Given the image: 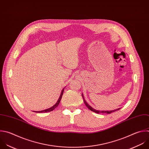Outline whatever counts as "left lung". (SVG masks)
<instances>
[{"instance_id":"8db88e82","label":"left lung","mask_w":149,"mask_h":149,"mask_svg":"<svg viewBox=\"0 0 149 149\" xmlns=\"http://www.w3.org/2000/svg\"><path fill=\"white\" fill-rule=\"evenodd\" d=\"M82 97H83V100H84V104H85V105L87 107V108L89 109V110H91V111H92V112H95V113H108V114H109V113H112V112H115V111H118V110H119L120 108H119V109H115V110H113V111H97V110H95V109H94L93 108H92L90 105H89L88 104H87V102L85 101V99L84 98V96H83V95H82Z\"/></svg>"}]
</instances>
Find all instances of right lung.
Listing matches in <instances>:
<instances>
[{
    "mask_svg": "<svg viewBox=\"0 0 149 149\" xmlns=\"http://www.w3.org/2000/svg\"><path fill=\"white\" fill-rule=\"evenodd\" d=\"M64 89H63V90H62V91H61V95H60V97H59V99H58V100L57 101V103L53 106V107H51V108H48V109H45V110H43V111H34V112H38V113H45V112H51V111H53V110H54L57 107H58V105H59V104H60V101H61V97H62V95H63V92H64Z\"/></svg>",
    "mask_w": 149,
    "mask_h": 149,
    "instance_id": "obj_1",
    "label": "right lung"
}]
</instances>
